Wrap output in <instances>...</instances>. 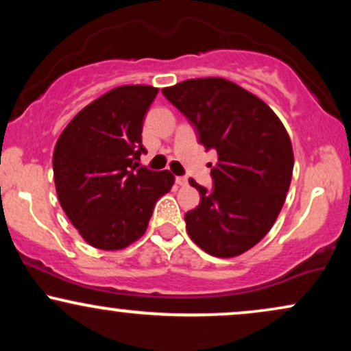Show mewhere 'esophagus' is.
Segmentation results:
<instances>
[{
	"label": "esophagus",
	"mask_w": 351,
	"mask_h": 351,
	"mask_svg": "<svg viewBox=\"0 0 351 351\" xmlns=\"http://www.w3.org/2000/svg\"><path fill=\"white\" fill-rule=\"evenodd\" d=\"M175 181H176V184H178V186H186V184H188L186 176H176Z\"/></svg>",
	"instance_id": "1"
}]
</instances>
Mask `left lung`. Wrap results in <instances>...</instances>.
Returning <instances> with one entry per match:
<instances>
[{
  "mask_svg": "<svg viewBox=\"0 0 351 351\" xmlns=\"http://www.w3.org/2000/svg\"><path fill=\"white\" fill-rule=\"evenodd\" d=\"M162 92L217 153L211 189L189 180L201 201L184 215L188 234L211 256H239L284 206L293 170L287 130L267 104L226 79H189Z\"/></svg>",
  "mask_w": 351,
  "mask_h": 351,
  "instance_id": "1",
  "label": "left lung"
}]
</instances>
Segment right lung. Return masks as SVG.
Segmentation results:
<instances>
[{
  "label": "right lung",
  "mask_w": 351,
  "mask_h": 351,
  "mask_svg": "<svg viewBox=\"0 0 351 351\" xmlns=\"http://www.w3.org/2000/svg\"><path fill=\"white\" fill-rule=\"evenodd\" d=\"M158 88L122 86L84 107L64 128L54 155V181L64 213L88 244L119 251L145 234L153 208L175 183L168 170L136 160L145 114Z\"/></svg>",
  "instance_id": "right-lung-1"
}]
</instances>
